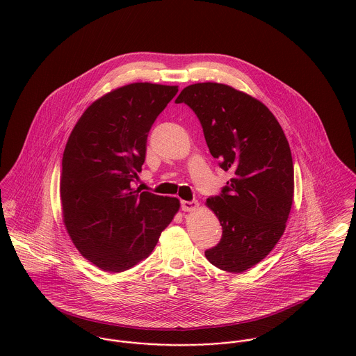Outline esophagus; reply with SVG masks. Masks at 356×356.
<instances>
[{"mask_svg": "<svg viewBox=\"0 0 356 356\" xmlns=\"http://www.w3.org/2000/svg\"><path fill=\"white\" fill-rule=\"evenodd\" d=\"M181 207H182V211H185V212H193V211H196L199 208V202H196V200H193V202H182Z\"/></svg>", "mask_w": 356, "mask_h": 356, "instance_id": "34e87169", "label": "esophagus"}]
</instances>
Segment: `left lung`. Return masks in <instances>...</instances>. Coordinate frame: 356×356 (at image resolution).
Returning <instances> with one entry per match:
<instances>
[{
    "mask_svg": "<svg viewBox=\"0 0 356 356\" xmlns=\"http://www.w3.org/2000/svg\"><path fill=\"white\" fill-rule=\"evenodd\" d=\"M175 102L195 111L209 152L233 172L222 195L205 202L222 226L220 243L205 257L223 271L243 273L285 232L295 193L289 143L263 102L229 85H189Z\"/></svg>",
    "mask_w": 356,
    "mask_h": 356,
    "instance_id": "8db88e82",
    "label": "left lung"
}]
</instances>
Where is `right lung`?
<instances>
[{"instance_id": "1", "label": "right lung", "mask_w": 356, "mask_h": 356, "mask_svg": "<svg viewBox=\"0 0 356 356\" xmlns=\"http://www.w3.org/2000/svg\"><path fill=\"white\" fill-rule=\"evenodd\" d=\"M178 86L136 82L92 102L61 161L63 223L81 254L108 273L147 259L181 203L131 186L143 170L153 122Z\"/></svg>"}]
</instances>
